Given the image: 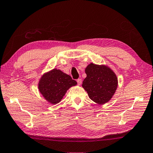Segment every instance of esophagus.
Here are the masks:
<instances>
[{"mask_svg":"<svg viewBox=\"0 0 153 153\" xmlns=\"http://www.w3.org/2000/svg\"><path fill=\"white\" fill-rule=\"evenodd\" d=\"M76 82H77V83H78V85H81V83H82V79H77Z\"/></svg>","mask_w":153,"mask_h":153,"instance_id":"34e87169","label":"esophagus"}]
</instances>
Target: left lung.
I'll use <instances>...</instances> for the list:
<instances>
[{
    "label": "left lung",
    "mask_w": 153,
    "mask_h": 153,
    "mask_svg": "<svg viewBox=\"0 0 153 153\" xmlns=\"http://www.w3.org/2000/svg\"><path fill=\"white\" fill-rule=\"evenodd\" d=\"M86 77L82 86L90 99L102 105L110 100L118 86V79L113 71L106 65L90 63L85 68Z\"/></svg>",
    "instance_id": "1"
}]
</instances>
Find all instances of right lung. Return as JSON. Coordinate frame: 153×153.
Listing matches in <instances>:
<instances>
[{"label":"right lung","mask_w":153,"mask_h":153,"mask_svg":"<svg viewBox=\"0 0 153 153\" xmlns=\"http://www.w3.org/2000/svg\"><path fill=\"white\" fill-rule=\"evenodd\" d=\"M77 85L76 80L59 69L54 68L42 74L39 82V90L47 102L52 105L60 102L67 91Z\"/></svg>","instance_id":"add662e5"}]
</instances>
